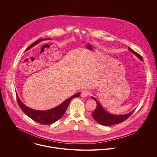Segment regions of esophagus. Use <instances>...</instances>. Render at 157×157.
Segmentation results:
<instances>
[{"instance_id": "esophagus-1", "label": "esophagus", "mask_w": 157, "mask_h": 157, "mask_svg": "<svg viewBox=\"0 0 157 157\" xmlns=\"http://www.w3.org/2000/svg\"><path fill=\"white\" fill-rule=\"evenodd\" d=\"M90 94H91V92L88 90H86V89H83V90L81 91V96L82 98H86Z\"/></svg>"}]
</instances>
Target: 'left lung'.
<instances>
[{"label":"left lung","instance_id":"1","mask_svg":"<svg viewBox=\"0 0 157 157\" xmlns=\"http://www.w3.org/2000/svg\"><path fill=\"white\" fill-rule=\"evenodd\" d=\"M128 50L132 52L133 54H135L139 58H140L141 60H143V58L142 56H140L139 53L136 52L135 51H133L132 49L128 47ZM91 98L94 100L96 101L97 103V107L96 109L94 110L93 113H92V116L93 118L95 119L96 122H98L99 124L103 125H106V126H109L112 125H114L117 124L121 123L124 121H125L126 119H127L134 112L132 111L131 113H130L126 115H113L109 114L107 113V111H105L101 104L93 97H91Z\"/></svg>","mask_w":157,"mask_h":157}]
</instances>
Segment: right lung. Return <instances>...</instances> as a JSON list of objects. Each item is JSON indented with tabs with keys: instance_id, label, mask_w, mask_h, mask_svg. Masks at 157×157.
Listing matches in <instances>:
<instances>
[{
	"instance_id": "right-lung-1",
	"label": "right lung",
	"mask_w": 157,
	"mask_h": 157,
	"mask_svg": "<svg viewBox=\"0 0 157 157\" xmlns=\"http://www.w3.org/2000/svg\"><path fill=\"white\" fill-rule=\"evenodd\" d=\"M42 40H43L42 39H40L36 41L33 44H32L26 50H29L30 48L35 46V44L41 41ZM79 96H80V94L77 93L73 95V96L70 97L68 99H66L65 101H64L62 104H61L58 106L50 110H43V111L34 110L27 107L21 102V101L19 99L18 96H17V99L18 104L20 107L21 110L30 118H31L33 121L40 124H41L43 125H48V124H52L56 122L59 119H60L63 116V114H64L67 108H68L70 102L71 101V99L73 98H78Z\"/></svg>"
}]
</instances>
